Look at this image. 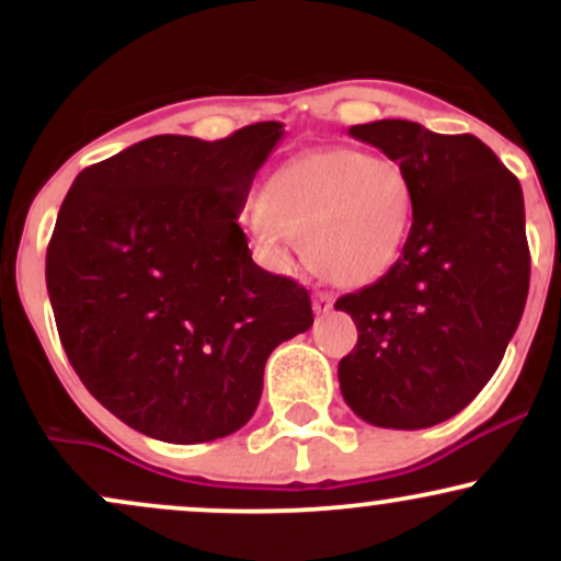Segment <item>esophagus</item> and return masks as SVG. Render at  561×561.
Instances as JSON below:
<instances>
[{
	"label": "esophagus",
	"mask_w": 561,
	"mask_h": 561,
	"mask_svg": "<svg viewBox=\"0 0 561 561\" xmlns=\"http://www.w3.org/2000/svg\"><path fill=\"white\" fill-rule=\"evenodd\" d=\"M334 306V295L327 293V289H319L317 295H313V311L317 313H330Z\"/></svg>",
	"instance_id": "1"
}]
</instances>
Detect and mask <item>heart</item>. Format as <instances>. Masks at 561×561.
Instances as JSON below:
<instances>
[{
    "label": "heart",
    "instance_id": "1",
    "mask_svg": "<svg viewBox=\"0 0 561 561\" xmlns=\"http://www.w3.org/2000/svg\"><path fill=\"white\" fill-rule=\"evenodd\" d=\"M414 227V190L398 160L353 147H321L287 160L261 192L259 244L285 255L306 240L311 266L343 287L388 274Z\"/></svg>",
    "mask_w": 561,
    "mask_h": 561
}]
</instances>
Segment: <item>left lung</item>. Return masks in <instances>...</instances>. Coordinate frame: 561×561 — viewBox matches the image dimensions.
I'll return each mask as SVG.
<instances>
[{
  "instance_id": "1",
  "label": "left lung",
  "mask_w": 561,
  "mask_h": 561,
  "mask_svg": "<svg viewBox=\"0 0 561 561\" xmlns=\"http://www.w3.org/2000/svg\"><path fill=\"white\" fill-rule=\"evenodd\" d=\"M347 134L403 165L414 227L388 274L334 302L358 330L337 366L340 390L375 427H433L485 388L523 319L530 287L523 186L472 134L398 118Z\"/></svg>"
}]
</instances>
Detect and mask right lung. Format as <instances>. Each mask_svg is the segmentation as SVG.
<instances>
[{
    "label": "right lung",
    "mask_w": 561,
    "mask_h": 561,
    "mask_svg": "<svg viewBox=\"0 0 561 561\" xmlns=\"http://www.w3.org/2000/svg\"><path fill=\"white\" fill-rule=\"evenodd\" d=\"M282 124L203 141L160 134L89 165L62 199L47 289L68 362L156 440L248 424L272 351L313 324L308 289L263 272L240 218Z\"/></svg>",
    "instance_id": "right-lung-1"
}]
</instances>
